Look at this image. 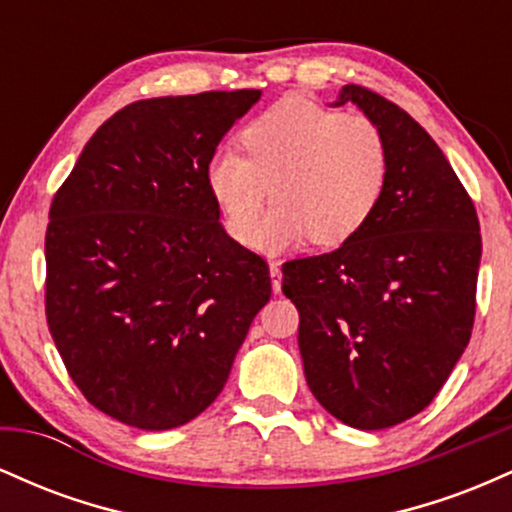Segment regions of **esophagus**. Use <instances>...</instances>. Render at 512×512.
Segmentation results:
<instances>
[{"label":"esophagus","mask_w":512,"mask_h":512,"mask_svg":"<svg viewBox=\"0 0 512 512\" xmlns=\"http://www.w3.org/2000/svg\"><path fill=\"white\" fill-rule=\"evenodd\" d=\"M269 276H272L274 293H279L281 291V267L276 262H269Z\"/></svg>","instance_id":"1"}]
</instances>
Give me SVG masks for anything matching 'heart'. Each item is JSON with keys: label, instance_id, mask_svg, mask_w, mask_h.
<instances>
[{"label": "heart", "instance_id": "heart-1", "mask_svg": "<svg viewBox=\"0 0 512 512\" xmlns=\"http://www.w3.org/2000/svg\"><path fill=\"white\" fill-rule=\"evenodd\" d=\"M245 154L221 149L207 185L226 231L248 243L268 190L277 207L252 243L279 255L305 240L337 248L373 219L390 175L383 129L305 98H284L243 132Z\"/></svg>", "mask_w": 512, "mask_h": 512}]
</instances>
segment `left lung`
<instances>
[{
	"instance_id": "obj_1",
	"label": "left lung",
	"mask_w": 512,
	"mask_h": 512,
	"mask_svg": "<svg viewBox=\"0 0 512 512\" xmlns=\"http://www.w3.org/2000/svg\"><path fill=\"white\" fill-rule=\"evenodd\" d=\"M385 134V195L334 252L281 267L301 313L305 380L334 419L383 431L424 411L472 337L479 219L455 170L409 113L368 88L342 86Z\"/></svg>"
}]
</instances>
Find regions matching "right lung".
<instances>
[{
	"mask_svg": "<svg viewBox=\"0 0 512 512\" xmlns=\"http://www.w3.org/2000/svg\"><path fill=\"white\" fill-rule=\"evenodd\" d=\"M262 91L129 103L88 139L50 207L45 313L103 414L178 428L219 397L269 267L221 226L207 166Z\"/></svg>",
	"mask_w": 512,
	"mask_h": 512,
	"instance_id": "obj_1",
	"label": "right lung"
}]
</instances>
